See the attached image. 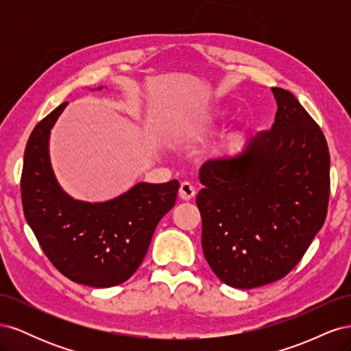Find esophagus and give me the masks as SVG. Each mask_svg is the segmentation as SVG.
Listing matches in <instances>:
<instances>
[{"label": "esophagus", "instance_id": "34e87169", "mask_svg": "<svg viewBox=\"0 0 351 351\" xmlns=\"http://www.w3.org/2000/svg\"><path fill=\"white\" fill-rule=\"evenodd\" d=\"M195 195H196V189L193 184H190L189 182H184V183H182V186H180V190H178L180 199L190 200L195 197Z\"/></svg>", "mask_w": 351, "mask_h": 351}]
</instances>
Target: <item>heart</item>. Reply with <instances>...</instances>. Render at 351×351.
<instances>
[{"instance_id":"1","label":"heart","mask_w":351,"mask_h":351,"mask_svg":"<svg viewBox=\"0 0 351 351\" xmlns=\"http://www.w3.org/2000/svg\"><path fill=\"white\" fill-rule=\"evenodd\" d=\"M221 114H222L221 111L215 112V115H221ZM209 121H210L209 117H205V119H196V120L193 119L190 121H184L177 127L176 137L178 141H184V142L189 139H193V137L202 130V127L206 125Z\"/></svg>"}]
</instances>
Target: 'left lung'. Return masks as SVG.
<instances>
[{"mask_svg":"<svg viewBox=\"0 0 351 351\" xmlns=\"http://www.w3.org/2000/svg\"><path fill=\"white\" fill-rule=\"evenodd\" d=\"M272 93V129L250 137L237 155L209 159L199 173L202 249L217 277L234 289L284 278L326 218L325 136L291 92Z\"/></svg>","mask_w":351,"mask_h":351,"instance_id":"8db88e82","label":"left lung"}]
</instances>
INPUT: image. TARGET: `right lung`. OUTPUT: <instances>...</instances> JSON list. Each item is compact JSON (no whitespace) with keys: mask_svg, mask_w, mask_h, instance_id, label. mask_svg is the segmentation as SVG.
<instances>
[{"mask_svg":"<svg viewBox=\"0 0 351 351\" xmlns=\"http://www.w3.org/2000/svg\"><path fill=\"white\" fill-rule=\"evenodd\" d=\"M67 104L29 136L20 178L23 212L45 256L64 277L105 289L141 267L158 222L176 205L180 183H139L104 204L71 199L58 186L48 156L49 132Z\"/></svg>","mask_w":351,"mask_h":351,"instance_id":"1","label":"right lung"}]
</instances>
